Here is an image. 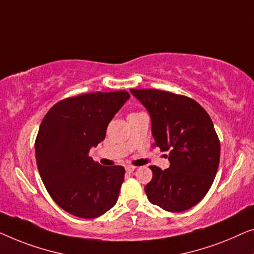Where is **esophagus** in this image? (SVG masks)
Returning a JSON list of instances; mask_svg holds the SVG:
<instances>
[{
    "label": "esophagus",
    "instance_id": "34e87169",
    "mask_svg": "<svg viewBox=\"0 0 254 254\" xmlns=\"http://www.w3.org/2000/svg\"><path fill=\"white\" fill-rule=\"evenodd\" d=\"M134 169H135V167H133V166H127L126 167L127 173H132V171H134Z\"/></svg>",
    "mask_w": 254,
    "mask_h": 254
}]
</instances>
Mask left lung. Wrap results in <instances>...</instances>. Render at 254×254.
<instances>
[{"instance_id":"obj_1","label":"left lung","mask_w":254,"mask_h":254,"mask_svg":"<svg viewBox=\"0 0 254 254\" xmlns=\"http://www.w3.org/2000/svg\"><path fill=\"white\" fill-rule=\"evenodd\" d=\"M148 110L154 146L169 151L170 167L151 166L145 187L153 205L167 212H183L205 197L220 163V140L206 110L193 99L171 92L130 90Z\"/></svg>"}]
</instances>
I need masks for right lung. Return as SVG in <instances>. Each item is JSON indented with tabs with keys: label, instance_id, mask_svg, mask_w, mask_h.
Segmentation results:
<instances>
[{
	"label": "right lung",
	"instance_id": "obj_1",
	"mask_svg": "<svg viewBox=\"0 0 254 254\" xmlns=\"http://www.w3.org/2000/svg\"><path fill=\"white\" fill-rule=\"evenodd\" d=\"M127 91L96 92L64 99L46 114L35 139V159L48 193L65 212L83 219L101 216L115 205L126 170L103 167L88 155L106 137Z\"/></svg>",
	"mask_w": 254,
	"mask_h": 254
}]
</instances>
